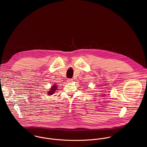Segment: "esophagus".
Returning <instances> with one entry per match:
<instances>
[{"label": "esophagus", "mask_w": 147, "mask_h": 147, "mask_svg": "<svg viewBox=\"0 0 147 147\" xmlns=\"http://www.w3.org/2000/svg\"><path fill=\"white\" fill-rule=\"evenodd\" d=\"M67 82H69V83H70V82H73V80H72V79H71V78H69V79H67Z\"/></svg>", "instance_id": "esophagus-1"}]
</instances>
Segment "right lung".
Segmentation results:
<instances>
[{
    "instance_id": "add662e5",
    "label": "right lung",
    "mask_w": 147,
    "mask_h": 147,
    "mask_svg": "<svg viewBox=\"0 0 147 147\" xmlns=\"http://www.w3.org/2000/svg\"><path fill=\"white\" fill-rule=\"evenodd\" d=\"M56 88H57V86H56V85L52 86V87H51V88L50 89L51 90L48 92L47 94L49 95H52V94H53V93H54V92L55 91V90H56Z\"/></svg>"
}]
</instances>
